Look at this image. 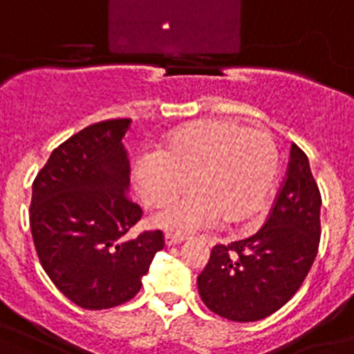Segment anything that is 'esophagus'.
<instances>
[{"label":"esophagus","mask_w":354,"mask_h":354,"mask_svg":"<svg viewBox=\"0 0 354 354\" xmlns=\"http://www.w3.org/2000/svg\"><path fill=\"white\" fill-rule=\"evenodd\" d=\"M185 241V235H182V233H165V244L167 246H176V244H180V242Z\"/></svg>","instance_id":"34e87169"}]
</instances>
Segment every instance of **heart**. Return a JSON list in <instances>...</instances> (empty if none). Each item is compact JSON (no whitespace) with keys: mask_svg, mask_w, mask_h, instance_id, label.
<instances>
[{"mask_svg":"<svg viewBox=\"0 0 354 354\" xmlns=\"http://www.w3.org/2000/svg\"><path fill=\"white\" fill-rule=\"evenodd\" d=\"M281 158L272 133L230 119H200L172 132L160 152L133 169L139 194L167 205L187 189L194 194L154 216L165 230L193 232L221 221L246 224L263 209L279 176Z\"/></svg>","mask_w":354,"mask_h":354,"instance_id":"b5f03b06","label":"heart"}]
</instances>
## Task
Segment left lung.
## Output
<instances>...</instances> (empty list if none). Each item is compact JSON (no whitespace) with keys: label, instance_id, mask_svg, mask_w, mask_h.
Instances as JSON below:
<instances>
[{"label":"left lung","instance_id":"obj_1","mask_svg":"<svg viewBox=\"0 0 354 354\" xmlns=\"http://www.w3.org/2000/svg\"><path fill=\"white\" fill-rule=\"evenodd\" d=\"M322 194L307 154L290 147L286 176L264 226L255 235L216 244L198 292L205 307L232 322H257L290 299L313 266L319 246Z\"/></svg>","mask_w":354,"mask_h":354}]
</instances>
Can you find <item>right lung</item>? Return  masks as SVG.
<instances>
[{
    "label": "right lung",
    "instance_id": "1",
    "mask_svg": "<svg viewBox=\"0 0 354 354\" xmlns=\"http://www.w3.org/2000/svg\"><path fill=\"white\" fill-rule=\"evenodd\" d=\"M128 127L130 119L86 127L53 150L32 182L38 259L58 290L88 310L130 301L165 246L160 230L128 235L143 215L128 196Z\"/></svg>",
    "mask_w": 354,
    "mask_h": 354
}]
</instances>
